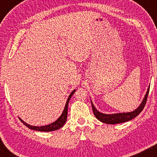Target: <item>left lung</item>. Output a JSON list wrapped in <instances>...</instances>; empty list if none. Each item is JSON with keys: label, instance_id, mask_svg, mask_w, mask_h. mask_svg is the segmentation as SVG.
Instances as JSON below:
<instances>
[{"label": "left lung", "instance_id": "obj_1", "mask_svg": "<svg viewBox=\"0 0 157 157\" xmlns=\"http://www.w3.org/2000/svg\"><path fill=\"white\" fill-rule=\"evenodd\" d=\"M149 88L148 89V91L146 94V96L144 98L143 101L141 102L140 106L137 108L136 110L129 113H115V114H105V113H102L96 110L95 107L92 104V109H93L94 114L95 115L96 118L99 120L100 121L103 122V123L108 124H120L124 123V122L128 121L137 117L139 113L141 112L144 108L146 103H147L148 95H149Z\"/></svg>", "mask_w": 157, "mask_h": 157}]
</instances>
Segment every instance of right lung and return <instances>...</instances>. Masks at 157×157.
I'll use <instances>...</instances> for the list:
<instances>
[{
    "label": "right lung",
    "instance_id": "add662e5",
    "mask_svg": "<svg viewBox=\"0 0 157 157\" xmlns=\"http://www.w3.org/2000/svg\"><path fill=\"white\" fill-rule=\"evenodd\" d=\"M76 90H74L71 94L68 96L67 101H66L65 108H64V110L62 113V114L61 117H60L59 119H58L56 121L53 122V123L49 124V125H46V126H31L29 124H28L24 122L21 119V121H22V123L24 124L25 126H26L28 128H31V129L33 130H36V131H39V132H51V131H55L57 130L62 127L64 124H65L66 121V119H67V114H68V103H69V100L71 98V96H73V94L75 93Z\"/></svg>",
    "mask_w": 157,
    "mask_h": 157
}]
</instances>
